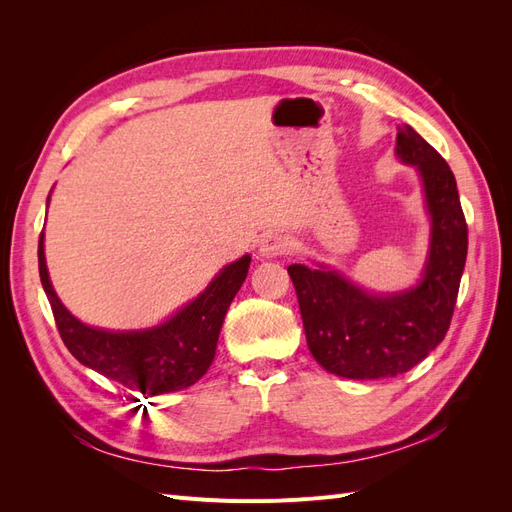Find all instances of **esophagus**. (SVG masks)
<instances>
[{
	"label": "esophagus",
	"instance_id": "1",
	"mask_svg": "<svg viewBox=\"0 0 512 512\" xmlns=\"http://www.w3.org/2000/svg\"><path fill=\"white\" fill-rule=\"evenodd\" d=\"M258 250L265 258L286 256L290 252V239L286 235H282V232H269V235L260 239Z\"/></svg>",
	"mask_w": 512,
	"mask_h": 512
}]
</instances>
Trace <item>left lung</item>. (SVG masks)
Wrapping results in <instances>:
<instances>
[{
  "label": "left lung",
  "mask_w": 512,
  "mask_h": 512,
  "mask_svg": "<svg viewBox=\"0 0 512 512\" xmlns=\"http://www.w3.org/2000/svg\"><path fill=\"white\" fill-rule=\"evenodd\" d=\"M399 158L423 177L431 213V252L416 288L376 297L335 271L290 265L309 352L350 380L406 374L436 348L455 312L468 256V224L451 166L410 126L397 128Z\"/></svg>",
  "instance_id": "obj_1"
}]
</instances>
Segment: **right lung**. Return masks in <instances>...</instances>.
Masks as SVG:
<instances>
[{"instance_id": "right-lung-1", "label": "right lung", "mask_w": 512, "mask_h": 512, "mask_svg": "<svg viewBox=\"0 0 512 512\" xmlns=\"http://www.w3.org/2000/svg\"><path fill=\"white\" fill-rule=\"evenodd\" d=\"M250 256L228 265L207 290L162 327L136 333L91 329L61 305L44 260V228L38 241V269L57 331L76 361L96 369L130 391L162 395L188 389L207 374L226 309L245 282Z\"/></svg>"}]
</instances>
